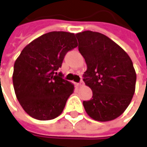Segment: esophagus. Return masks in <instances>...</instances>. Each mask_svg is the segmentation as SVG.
Instances as JSON below:
<instances>
[{
  "label": "esophagus",
  "instance_id": "1",
  "mask_svg": "<svg viewBox=\"0 0 147 147\" xmlns=\"http://www.w3.org/2000/svg\"><path fill=\"white\" fill-rule=\"evenodd\" d=\"M76 85H77V87H79V88H80V87H82L83 86V85H84V83H83V82H80V83H79V84H76Z\"/></svg>",
  "mask_w": 147,
  "mask_h": 147
}]
</instances>
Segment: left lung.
Listing matches in <instances>:
<instances>
[{"instance_id": "8db88e82", "label": "left lung", "mask_w": 147, "mask_h": 147, "mask_svg": "<svg viewBox=\"0 0 147 147\" xmlns=\"http://www.w3.org/2000/svg\"><path fill=\"white\" fill-rule=\"evenodd\" d=\"M87 71L84 81L92 91L83 105L95 121H109L123 113L135 92L136 72L128 54L109 38L90 30L76 34Z\"/></svg>"}]
</instances>
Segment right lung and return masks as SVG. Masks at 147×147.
Segmentation results:
<instances>
[{"instance_id": "obj_1", "label": "right lung", "mask_w": 147, "mask_h": 147, "mask_svg": "<svg viewBox=\"0 0 147 147\" xmlns=\"http://www.w3.org/2000/svg\"><path fill=\"white\" fill-rule=\"evenodd\" d=\"M78 46L75 34L52 31L33 40L14 63L13 84L25 112L40 121L62 113L74 84L57 73L67 51Z\"/></svg>"}]
</instances>
